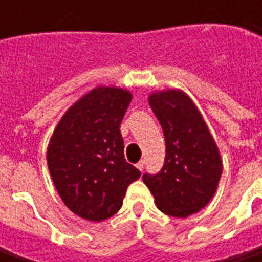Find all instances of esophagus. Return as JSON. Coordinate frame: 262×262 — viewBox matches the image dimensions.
<instances>
[{"instance_id": "34e87169", "label": "esophagus", "mask_w": 262, "mask_h": 262, "mask_svg": "<svg viewBox=\"0 0 262 262\" xmlns=\"http://www.w3.org/2000/svg\"><path fill=\"white\" fill-rule=\"evenodd\" d=\"M137 169H138V170H143V169H144V160H140V162L137 163Z\"/></svg>"}]
</instances>
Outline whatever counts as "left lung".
Returning <instances> with one entry per match:
<instances>
[{
  "label": "left lung",
  "mask_w": 262,
  "mask_h": 262,
  "mask_svg": "<svg viewBox=\"0 0 262 262\" xmlns=\"http://www.w3.org/2000/svg\"><path fill=\"white\" fill-rule=\"evenodd\" d=\"M148 103L163 128L166 157L156 175L143 176L160 211L188 217L211 201L223 172L214 138L192 99L179 89L153 92Z\"/></svg>",
  "instance_id": "8db88e82"
}]
</instances>
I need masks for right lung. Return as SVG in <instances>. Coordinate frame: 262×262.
<instances>
[{"mask_svg": "<svg viewBox=\"0 0 262 262\" xmlns=\"http://www.w3.org/2000/svg\"><path fill=\"white\" fill-rule=\"evenodd\" d=\"M129 90L97 86L70 106L46 150V162L61 200L74 214L103 222L122 207L126 188L140 170L124 157L121 121Z\"/></svg>", "mask_w": 262, "mask_h": 262, "instance_id": "1", "label": "right lung"}]
</instances>
